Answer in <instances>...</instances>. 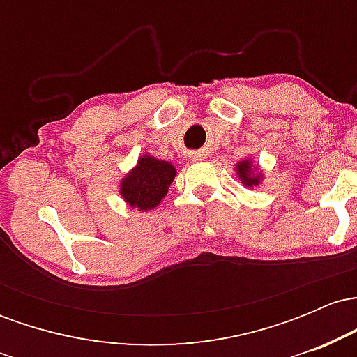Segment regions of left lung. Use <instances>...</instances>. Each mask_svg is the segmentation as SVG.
I'll list each match as a JSON object with an SVG mask.
<instances>
[{
    "mask_svg": "<svg viewBox=\"0 0 357 357\" xmlns=\"http://www.w3.org/2000/svg\"><path fill=\"white\" fill-rule=\"evenodd\" d=\"M235 171L245 188L258 186L261 183V179H264V173L258 169V166H253L252 159H243V161L236 162Z\"/></svg>",
    "mask_w": 357,
    "mask_h": 357,
    "instance_id": "8db88e82",
    "label": "left lung"
}]
</instances>
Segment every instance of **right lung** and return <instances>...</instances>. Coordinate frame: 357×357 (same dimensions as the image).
<instances>
[{"instance_id":"add662e5","label":"right lung","mask_w":357,"mask_h":357,"mask_svg":"<svg viewBox=\"0 0 357 357\" xmlns=\"http://www.w3.org/2000/svg\"><path fill=\"white\" fill-rule=\"evenodd\" d=\"M176 167L167 161L144 154L119 183V192L132 210H154L174 181Z\"/></svg>"}]
</instances>
